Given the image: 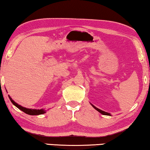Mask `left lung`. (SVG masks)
I'll return each instance as SVG.
<instances>
[{
	"label": "left lung",
	"instance_id": "1",
	"mask_svg": "<svg viewBox=\"0 0 150 150\" xmlns=\"http://www.w3.org/2000/svg\"><path fill=\"white\" fill-rule=\"evenodd\" d=\"M91 105L92 106H93V108H94V109H95L96 110H97V111H98L99 112H100V113H101L102 115H110V113H109V112H105V111H104V110H100V109H98L97 107H96L95 106H94L93 105H92L91 103Z\"/></svg>",
	"mask_w": 150,
	"mask_h": 150
}]
</instances>
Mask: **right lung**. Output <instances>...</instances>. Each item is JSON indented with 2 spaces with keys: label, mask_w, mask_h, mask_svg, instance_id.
Instances as JSON below:
<instances>
[{
  "label": "right lung",
  "mask_w": 150,
  "mask_h": 150,
  "mask_svg": "<svg viewBox=\"0 0 150 150\" xmlns=\"http://www.w3.org/2000/svg\"><path fill=\"white\" fill-rule=\"evenodd\" d=\"M8 96V98L10 99L11 103H13V104L15 106V107H17L18 109H20L21 110H22L23 112H25V113L27 114V115H42V114H44L46 112V110L43 109H28V108H26V107H22L21 105H20L19 104H17V103L15 102L14 101L12 98L10 96Z\"/></svg>",
  "instance_id": "add662e5"
}]
</instances>
